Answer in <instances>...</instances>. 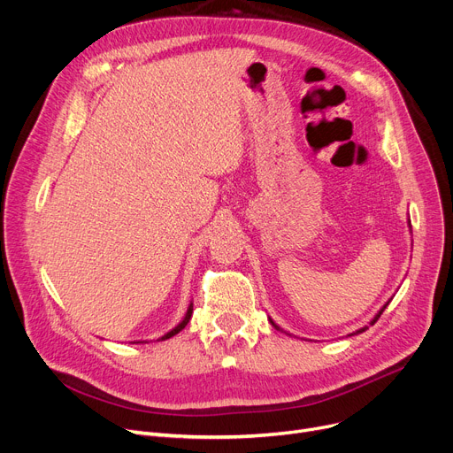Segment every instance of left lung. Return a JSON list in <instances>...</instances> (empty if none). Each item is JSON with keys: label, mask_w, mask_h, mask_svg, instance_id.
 Returning <instances> with one entry per match:
<instances>
[{"label": "left lung", "mask_w": 453, "mask_h": 453, "mask_svg": "<svg viewBox=\"0 0 453 453\" xmlns=\"http://www.w3.org/2000/svg\"><path fill=\"white\" fill-rule=\"evenodd\" d=\"M386 306H388V304H384V308H386ZM384 308H382V310H380V311H379V313H377V315H375V319H373V320H372V322H370V324H372V326H373V324H375V322H377V320H379V317H380V315H382V311H384ZM271 324H273V326H275V327H277V329H280V327H279V326H277V324H275V322H273V320H271ZM365 329H366V327H363V329H358V331H357V334H363V331H365Z\"/></svg>", "instance_id": "obj_1"}]
</instances>
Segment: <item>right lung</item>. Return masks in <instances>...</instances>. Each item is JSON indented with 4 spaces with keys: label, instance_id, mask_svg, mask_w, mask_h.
<instances>
[{
    "label": "right lung",
    "instance_id": "right-lung-1",
    "mask_svg": "<svg viewBox=\"0 0 453 453\" xmlns=\"http://www.w3.org/2000/svg\"><path fill=\"white\" fill-rule=\"evenodd\" d=\"M191 315H193V304H189V308H188V313H186V317H184V320L180 322L174 329H171L169 334H165L164 337H160L158 341H165V339H171V337H174L176 334H180V331H182L186 326H188V322H189V319H191Z\"/></svg>",
    "mask_w": 453,
    "mask_h": 453
}]
</instances>
